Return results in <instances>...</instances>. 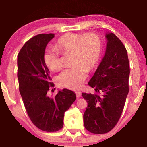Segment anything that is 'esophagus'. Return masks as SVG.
<instances>
[{
  "label": "esophagus",
  "mask_w": 147,
  "mask_h": 147,
  "mask_svg": "<svg viewBox=\"0 0 147 147\" xmlns=\"http://www.w3.org/2000/svg\"><path fill=\"white\" fill-rule=\"evenodd\" d=\"M75 93H76V96H77V98H79V97L81 96V91H77L75 92Z\"/></svg>",
  "instance_id": "esophagus-1"
}]
</instances>
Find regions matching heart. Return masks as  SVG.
<instances>
[{
    "mask_svg": "<svg viewBox=\"0 0 147 147\" xmlns=\"http://www.w3.org/2000/svg\"><path fill=\"white\" fill-rule=\"evenodd\" d=\"M56 49L46 51L44 55L45 64L54 72L59 71L62 67L60 54H71L72 67L63 70L58 77L60 85L68 89L81 87L87 76L88 70L95 68L100 60L102 43L97 34L67 33L60 37L56 42Z\"/></svg>",
    "mask_w": 147,
    "mask_h": 147,
    "instance_id": "b5f03b06",
    "label": "heart"
}]
</instances>
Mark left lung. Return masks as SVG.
<instances>
[{"label": "left lung", "mask_w": 147, "mask_h": 147, "mask_svg": "<svg viewBox=\"0 0 147 147\" xmlns=\"http://www.w3.org/2000/svg\"><path fill=\"white\" fill-rule=\"evenodd\" d=\"M105 36V56L88 83L95 93H82L87 102L84 126L94 134L107 133L116 126L129 92L130 64L126 49L116 35L108 33Z\"/></svg>", "instance_id": "1"}]
</instances>
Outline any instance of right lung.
I'll list each match as a JSON object with an SVG mask.
<instances>
[{"label": "right lung", "instance_id": "add662e5", "mask_svg": "<svg viewBox=\"0 0 147 147\" xmlns=\"http://www.w3.org/2000/svg\"><path fill=\"white\" fill-rule=\"evenodd\" d=\"M53 34H42L25 42L17 56L19 92L28 116L40 130L56 132L63 127L64 112L76 99L73 91H59L54 97L47 96L53 87L50 72L44 60L48 43Z\"/></svg>", "mask_w": 147, "mask_h": 147}]
</instances>
